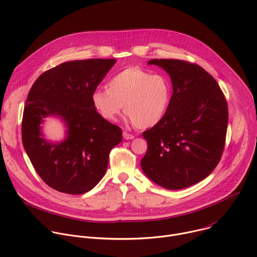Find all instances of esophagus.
Segmentation results:
<instances>
[{
    "instance_id": "1",
    "label": "esophagus",
    "mask_w": 257,
    "mask_h": 257,
    "mask_svg": "<svg viewBox=\"0 0 257 257\" xmlns=\"http://www.w3.org/2000/svg\"><path fill=\"white\" fill-rule=\"evenodd\" d=\"M123 137H124V139H126V140H130V139H133V138H134V135L128 133L127 131H124V132H123Z\"/></svg>"
}]
</instances>
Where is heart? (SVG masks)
I'll return each mask as SVG.
<instances>
[{"instance_id":"obj_1","label":"heart","mask_w":257,"mask_h":257,"mask_svg":"<svg viewBox=\"0 0 257 257\" xmlns=\"http://www.w3.org/2000/svg\"><path fill=\"white\" fill-rule=\"evenodd\" d=\"M172 98V83L162 73L128 67L91 94V103L106 121H115L124 111L137 128H151L166 116Z\"/></svg>"}]
</instances>
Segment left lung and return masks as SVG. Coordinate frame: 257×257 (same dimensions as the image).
<instances>
[{
  "label": "left lung",
  "instance_id": "1",
  "mask_svg": "<svg viewBox=\"0 0 257 257\" xmlns=\"http://www.w3.org/2000/svg\"><path fill=\"white\" fill-rule=\"evenodd\" d=\"M148 64L168 73L173 93L165 118L142 133L148 141L142 171L166 189L192 186L221 161L229 120L226 97L197 64L174 59H154Z\"/></svg>",
  "mask_w": 257,
  "mask_h": 257
}]
</instances>
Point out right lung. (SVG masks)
<instances>
[{
  "label": "right lung",
  "mask_w": 257,
  "mask_h": 257,
  "mask_svg": "<svg viewBox=\"0 0 257 257\" xmlns=\"http://www.w3.org/2000/svg\"><path fill=\"white\" fill-rule=\"evenodd\" d=\"M115 59L62 63L35 80L22 118V142L36 173L51 188L68 194L91 190L103 177L112 149L122 140L120 127L101 118L91 94ZM60 116L68 128L60 144L45 140L40 124Z\"/></svg>",
  "instance_id": "obj_1"
}]
</instances>
